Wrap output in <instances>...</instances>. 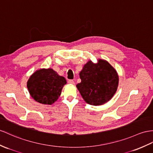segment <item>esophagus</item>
I'll return each instance as SVG.
<instances>
[{
  "label": "esophagus",
  "instance_id": "34e87169",
  "mask_svg": "<svg viewBox=\"0 0 153 153\" xmlns=\"http://www.w3.org/2000/svg\"><path fill=\"white\" fill-rule=\"evenodd\" d=\"M68 83H69V84L73 85V84H74V82L73 80H68Z\"/></svg>",
  "mask_w": 153,
  "mask_h": 153
}]
</instances>
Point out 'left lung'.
<instances>
[{"label": "left lung", "instance_id": "1", "mask_svg": "<svg viewBox=\"0 0 153 153\" xmlns=\"http://www.w3.org/2000/svg\"><path fill=\"white\" fill-rule=\"evenodd\" d=\"M81 82L76 85L83 99L89 105L99 106L108 102L116 92L118 74L105 59L89 60L79 73Z\"/></svg>", "mask_w": 153, "mask_h": 153}]
</instances>
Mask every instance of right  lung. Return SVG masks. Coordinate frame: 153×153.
<instances>
[{
  "label": "right lung",
  "instance_id": "obj_1",
  "mask_svg": "<svg viewBox=\"0 0 153 153\" xmlns=\"http://www.w3.org/2000/svg\"><path fill=\"white\" fill-rule=\"evenodd\" d=\"M66 84L65 78L53 69L43 68L31 74L27 81V88L36 102L51 105L58 99Z\"/></svg>",
  "mask_w": 153,
  "mask_h": 153
}]
</instances>
